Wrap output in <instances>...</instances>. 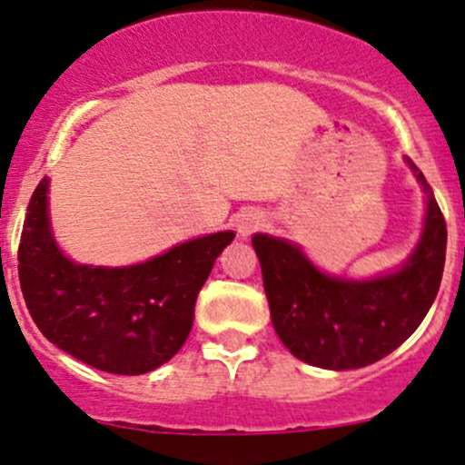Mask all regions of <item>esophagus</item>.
<instances>
[{
	"label": "esophagus",
	"instance_id": "1",
	"mask_svg": "<svg viewBox=\"0 0 465 465\" xmlns=\"http://www.w3.org/2000/svg\"><path fill=\"white\" fill-rule=\"evenodd\" d=\"M263 226H265L263 215H259V213H246V215L239 217V222H237V232H239V237L248 239L250 234L261 231V228H263Z\"/></svg>",
	"mask_w": 465,
	"mask_h": 465
}]
</instances>
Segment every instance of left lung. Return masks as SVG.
Segmentation results:
<instances>
[{"instance_id":"left-lung-1","label":"left lung","mask_w":465,"mask_h":465,"mask_svg":"<svg viewBox=\"0 0 465 465\" xmlns=\"http://www.w3.org/2000/svg\"><path fill=\"white\" fill-rule=\"evenodd\" d=\"M409 164L429 191V211L420 246L395 274L362 283L327 276L283 239L252 237L272 325L302 362L333 371L367 367L398 349L430 310L446 263V219Z\"/></svg>"}]
</instances>
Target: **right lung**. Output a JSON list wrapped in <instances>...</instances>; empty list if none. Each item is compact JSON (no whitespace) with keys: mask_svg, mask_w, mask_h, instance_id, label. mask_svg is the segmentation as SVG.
I'll return each mask as SVG.
<instances>
[{"mask_svg":"<svg viewBox=\"0 0 465 465\" xmlns=\"http://www.w3.org/2000/svg\"><path fill=\"white\" fill-rule=\"evenodd\" d=\"M48 180H41L19 239V285L41 333L107 373L158 369L184 345L202 285L234 232H215L129 265L72 263L56 248L48 222Z\"/></svg>","mask_w":465,"mask_h":465,"instance_id":"obj_1","label":"right lung"}]
</instances>
